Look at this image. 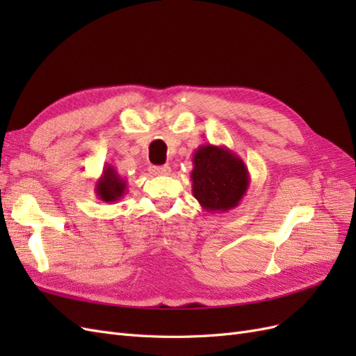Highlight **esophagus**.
I'll use <instances>...</instances> for the list:
<instances>
[{"label":"esophagus","instance_id":"1","mask_svg":"<svg viewBox=\"0 0 356 356\" xmlns=\"http://www.w3.org/2000/svg\"><path fill=\"white\" fill-rule=\"evenodd\" d=\"M149 172H152L153 175H169L170 168L168 165H165V166H152V168H149Z\"/></svg>","mask_w":356,"mask_h":356}]
</instances>
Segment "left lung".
I'll use <instances>...</instances> for the list:
<instances>
[{"label":"left lung","mask_w":356,"mask_h":356,"mask_svg":"<svg viewBox=\"0 0 356 356\" xmlns=\"http://www.w3.org/2000/svg\"><path fill=\"white\" fill-rule=\"evenodd\" d=\"M193 196L207 212H227L238 207L250 187L245 161L225 145L203 144L193 154Z\"/></svg>","instance_id":"8db88e82"}]
</instances>
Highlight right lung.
Returning <instances> with one entry per match:
<instances>
[{
    "label": "right lung",
    "instance_id": "right-lung-1",
    "mask_svg": "<svg viewBox=\"0 0 356 356\" xmlns=\"http://www.w3.org/2000/svg\"><path fill=\"white\" fill-rule=\"evenodd\" d=\"M127 191V181L111 165H105L99 179L95 184L98 199L106 203L120 200Z\"/></svg>",
    "mask_w": 356,
    "mask_h": 356
}]
</instances>
